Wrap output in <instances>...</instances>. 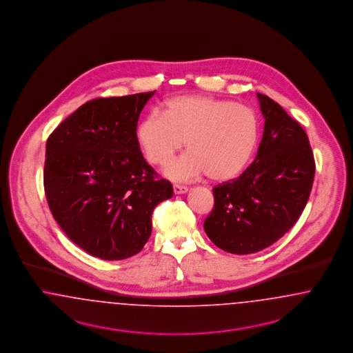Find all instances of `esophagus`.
<instances>
[{
	"label": "esophagus",
	"mask_w": 353,
	"mask_h": 353,
	"mask_svg": "<svg viewBox=\"0 0 353 353\" xmlns=\"http://www.w3.org/2000/svg\"><path fill=\"white\" fill-rule=\"evenodd\" d=\"M172 188H174V194H175V195L185 194V192L188 191V188H187L185 185H181V184H174V185H172Z\"/></svg>",
	"instance_id": "esophagus-1"
}]
</instances>
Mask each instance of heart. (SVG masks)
I'll return each mask as SVG.
<instances>
[{
    "label": "heart",
    "mask_w": 353,
    "mask_h": 353,
    "mask_svg": "<svg viewBox=\"0 0 353 353\" xmlns=\"http://www.w3.org/2000/svg\"><path fill=\"white\" fill-rule=\"evenodd\" d=\"M259 133L257 113L248 105L211 96H179L165 103L163 114L154 110L141 119L136 138L157 166L169 163L185 141L188 152L165 170L172 181L188 182L208 174L214 182H227L245 168Z\"/></svg>",
    "instance_id": "b5f03b06"
}]
</instances>
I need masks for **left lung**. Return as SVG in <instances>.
<instances>
[{
    "label": "left lung",
    "mask_w": 353,
    "mask_h": 353,
    "mask_svg": "<svg viewBox=\"0 0 353 353\" xmlns=\"http://www.w3.org/2000/svg\"><path fill=\"white\" fill-rule=\"evenodd\" d=\"M257 97L265 125L256 159L239 178L212 188L215 205L204 220L211 241L233 254L260 252L290 230L315 175L303 128L266 94Z\"/></svg>",
    "instance_id": "1"
}]
</instances>
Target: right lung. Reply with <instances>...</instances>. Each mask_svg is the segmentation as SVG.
<instances>
[{"instance_id": "add662e5", "label": "right lung", "mask_w": 353, "mask_h": 353, "mask_svg": "<svg viewBox=\"0 0 353 353\" xmlns=\"http://www.w3.org/2000/svg\"><path fill=\"white\" fill-rule=\"evenodd\" d=\"M154 92L94 99L47 139L43 183L50 211L67 237L93 257L119 261L141 252L152 214L172 196L141 153L136 129Z\"/></svg>"}]
</instances>
